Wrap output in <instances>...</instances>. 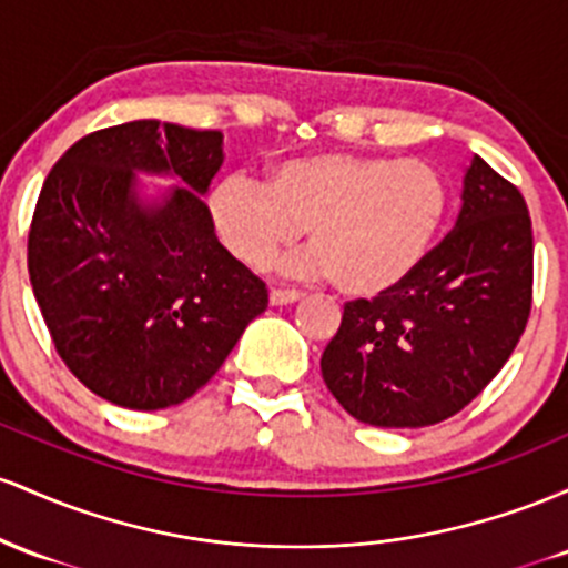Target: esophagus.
<instances>
[{
	"instance_id": "1",
	"label": "esophagus",
	"mask_w": 568,
	"mask_h": 568,
	"mask_svg": "<svg viewBox=\"0 0 568 568\" xmlns=\"http://www.w3.org/2000/svg\"><path fill=\"white\" fill-rule=\"evenodd\" d=\"M271 305H290V303H297L301 301V292L297 290H271Z\"/></svg>"
}]
</instances>
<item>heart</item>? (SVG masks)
<instances>
[{
    "label": "heart",
    "mask_w": 568,
    "mask_h": 568,
    "mask_svg": "<svg viewBox=\"0 0 568 568\" xmlns=\"http://www.w3.org/2000/svg\"><path fill=\"white\" fill-rule=\"evenodd\" d=\"M448 212V184L432 163L316 152L273 165L267 182L231 174L209 193L216 239L263 271L305 227L314 241L286 263L297 276H333L346 295L373 297L413 273Z\"/></svg>",
    "instance_id": "heart-1"
}]
</instances>
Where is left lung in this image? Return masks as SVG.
Returning <instances> with one entry per match:
<instances>
[{"label":"left lung","instance_id":"left-lung-1","mask_svg":"<svg viewBox=\"0 0 568 568\" xmlns=\"http://www.w3.org/2000/svg\"><path fill=\"white\" fill-rule=\"evenodd\" d=\"M462 201L454 231L410 276L343 305L322 378L356 422L416 429L456 416L524 335L534 292L524 195L475 155Z\"/></svg>","mask_w":568,"mask_h":568}]
</instances>
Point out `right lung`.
Listing matches in <instances>:
<instances>
[{
  "instance_id": "obj_1",
  "label": "right lung",
  "mask_w": 568,
  "mask_h": 568,
  "mask_svg": "<svg viewBox=\"0 0 568 568\" xmlns=\"http://www.w3.org/2000/svg\"><path fill=\"white\" fill-rule=\"evenodd\" d=\"M222 158L220 131L133 120L82 136L42 184L31 286L63 365L106 403H184L267 308L265 284L216 241L201 201ZM133 170L185 187L144 207Z\"/></svg>"
}]
</instances>
